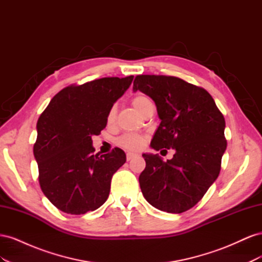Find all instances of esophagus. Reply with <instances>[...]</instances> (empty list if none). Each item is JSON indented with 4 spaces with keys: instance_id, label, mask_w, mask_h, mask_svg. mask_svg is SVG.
Here are the masks:
<instances>
[{
    "instance_id": "esophagus-1",
    "label": "esophagus",
    "mask_w": 262,
    "mask_h": 262,
    "mask_svg": "<svg viewBox=\"0 0 262 262\" xmlns=\"http://www.w3.org/2000/svg\"><path fill=\"white\" fill-rule=\"evenodd\" d=\"M137 156H138V154H136V153H131V152L126 153V161H131V160H133L134 157H137Z\"/></svg>"
}]
</instances>
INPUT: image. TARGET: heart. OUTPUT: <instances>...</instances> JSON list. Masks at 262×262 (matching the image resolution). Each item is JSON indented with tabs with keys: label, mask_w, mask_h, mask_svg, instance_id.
I'll return each instance as SVG.
<instances>
[{
	"label": "heart",
	"mask_w": 262,
	"mask_h": 262,
	"mask_svg": "<svg viewBox=\"0 0 262 262\" xmlns=\"http://www.w3.org/2000/svg\"><path fill=\"white\" fill-rule=\"evenodd\" d=\"M131 102H132V106L136 108V110L139 114H141L142 110H143L148 104H150L149 99L145 96H142V95H139V96L134 97ZM115 118H116V108L112 107L107 115L108 123H113L115 121ZM118 143L124 148L134 150V149L141 148L142 145L144 144V138L142 136H139V134H123L121 138H119Z\"/></svg>",
	"instance_id": "heart-1"
}]
</instances>
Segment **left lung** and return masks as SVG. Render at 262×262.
<instances>
[{
  "instance_id": "obj_1",
  "label": "left lung",
  "mask_w": 262,
  "mask_h": 262,
  "mask_svg": "<svg viewBox=\"0 0 262 262\" xmlns=\"http://www.w3.org/2000/svg\"><path fill=\"white\" fill-rule=\"evenodd\" d=\"M137 91L154 100L161 119L150 147L175 149L167 162L158 154H142L146 166L139 177L141 191L154 208L182 213L219 177L227 145L225 119L207 91L178 77L138 75Z\"/></svg>"
}]
</instances>
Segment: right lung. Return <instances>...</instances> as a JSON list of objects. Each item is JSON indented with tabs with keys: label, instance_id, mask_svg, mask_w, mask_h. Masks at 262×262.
Here are the masks:
<instances>
[{
	"label": "right lung",
	"instance_id": "obj_1",
	"mask_svg": "<svg viewBox=\"0 0 262 262\" xmlns=\"http://www.w3.org/2000/svg\"><path fill=\"white\" fill-rule=\"evenodd\" d=\"M133 76L104 77L60 91L37 122L34 156L39 184L49 201L68 214H85L108 199L114 173L125 163L122 149L94 154L93 136L106 128L110 108Z\"/></svg>",
	"mask_w": 262,
	"mask_h": 262
}]
</instances>
